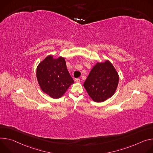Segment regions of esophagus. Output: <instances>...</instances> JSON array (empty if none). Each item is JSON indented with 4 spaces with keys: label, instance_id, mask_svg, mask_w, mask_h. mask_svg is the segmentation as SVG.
Wrapping results in <instances>:
<instances>
[{
    "label": "esophagus",
    "instance_id": "1",
    "mask_svg": "<svg viewBox=\"0 0 153 153\" xmlns=\"http://www.w3.org/2000/svg\"><path fill=\"white\" fill-rule=\"evenodd\" d=\"M75 81H76V82H80V79L76 78V79H75Z\"/></svg>",
    "mask_w": 153,
    "mask_h": 153
}]
</instances>
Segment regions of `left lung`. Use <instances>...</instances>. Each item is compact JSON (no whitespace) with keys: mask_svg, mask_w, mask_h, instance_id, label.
I'll list each match as a JSON object with an SVG mask.
<instances>
[{"mask_svg":"<svg viewBox=\"0 0 153 153\" xmlns=\"http://www.w3.org/2000/svg\"><path fill=\"white\" fill-rule=\"evenodd\" d=\"M118 79V75L109 61L98 62L84 82V87L94 101L103 102L114 95Z\"/></svg>","mask_w":153,"mask_h":153,"instance_id":"left-lung-1","label":"left lung"}]
</instances>
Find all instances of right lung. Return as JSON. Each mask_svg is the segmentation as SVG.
<instances>
[{
  "label": "right lung",
  "mask_w": 153,
  "mask_h": 153,
  "mask_svg": "<svg viewBox=\"0 0 153 153\" xmlns=\"http://www.w3.org/2000/svg\"><path fill=\"white\" fill-rule=\"evenodd\" d=\"M37 79L43 92L53 98L62 97L74 82L67 69L64 58L47 56L38 66Z\"/></svg>",
  "instance_id": "1"
}]
</instances>
